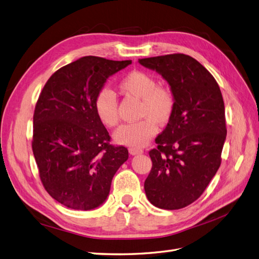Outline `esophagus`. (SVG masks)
<instances>
[{
	"mask_svg": "<svg viewBox=\"0 0 259 259\" xmlns=\"http://www.w3.org/2000/svg\"><path fill=\"white\" fill-rule=\"evenodd\" d=\"M128 151L132 155H136V154H142L144 152L143 149H139V148H134V147H131L128 149Z\"/></svg>",
	"mask_w": 259,
	"mask_h": 259,
	"instance_id": "obj_1",
	"label": "esophagus"
}]
</instances>
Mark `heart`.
<instances>
[{"label":"heart","mask_w":259,"mask_h":259,"mask_svg":"<svg viewBox=\"0 0 259 259\" xmlns=\"http://www.w3.org/2000/svg\"><path fill=\"white\" fill-rule=\"evenodd\" d=\"M119 90L126 96L142 100L139 116L144 117L135 123L124 124L114 133V140L120 145L143 147L158 132L159 125L167 124L174 114L176 99L168 86L158 84L155 77L142 70H133L119 82ZM94 110L106 127L113 128L119 124V108L114 93L101 89L94 98Z\"/></svg>","instance_id":"heart-1"}]
</instances>
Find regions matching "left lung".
Instances as JSON below:
<instances>
[{
	"mask_svg": "<svg viewBox=\"0 0 259 259\" xmlns=\"http://www.w3.org/2000/svg\"><path fill=\"white\" fill-rule=\"evenodd\" d=\"M155 70L173 91L176 107L149 151L152 167L145 191L163 209L190 205L204 192L222 163L227 135L221 89L198 60L185 54L139 59Z\"/></svg>",
	"mask_w": 259,
	"mask_h": 259,
	"instance_id": "8db88e82",
	"label": "left lung"
}]
</instances>
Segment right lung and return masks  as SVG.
Returning a JSON list of instances; mask_svg holds the SVG:
<instances>
[{"mask_svg":"<svg viewBox=\"0 0 259 259\" xmlns=\"http://www.w3.org/2000/svg\"><path fill=\"white\" fill-rule=\"evenodd\" d=\"M86 56L61 67L45 83L33 114L32 151L38 175L53 199L69 208L103 204L127 148L111 137L94 110L107 79L131 65Z\"/></svg>","mask_w":259,"mask_h":259,"instance_id":"right-lung-1","label":"right lung"}]
</instances>
